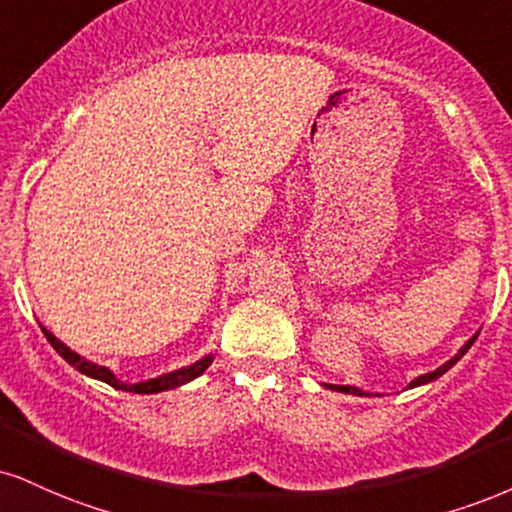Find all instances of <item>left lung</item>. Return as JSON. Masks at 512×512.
Here are the masks:
<instances>
[{
  "label": "left lung",
  "mask_w": 512,
  "mask_h": 512,
  "mask_svg": "<svg viewBox=\"0 0 512 512\" xmlns=\"http://www.w3.org/2000/svg\"><path fill=\"white\" fill-rule=\"evenodd\" d=\"M477 336H479V334H474V336L470 338V341H467V343H465V346L458 350V355H453V357H451V360H448V362H443V365H441L439 369H434V372H429V374H422V377L412 379V381H410V384H408V389H415V386L429 384V381L439 379V377H441V374H446V372H448V369H451V367L455 365V362H458V360H460V357H463V355L467 353V350H470V346H472V343H474V338H477ZM329 389H334V391H343V393H353V396H369V393H367V391H360V389H355V386H334V384H329Z\"/></svg>",
  "instance_id": "1"
}]
</instances>
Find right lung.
Instances as JSON below:
<instances>
[{"mask_svg":"<svg viewBox=\"0 0 512 512\" xmlns=\"http://www.w3.org/2000/svg\"><path fill=\"white\" fill-rule=\"evenodd\" d=\"M42 334L47 336V341L52 343V348L57 350V353H59L61 357H64L66 362H69V365L76 367L80 374H88V377L100 379V381H104V384L114 386V389L131 391V393H159V391L176 389V386H183V384H188V381H193V379L200 377V374L205 372V369H207L209 365H212V360H214L212 355H205V357H202V360L193 362V365L176 369V372L162 374V377H157V379L140 381V384H123V381H119V379L114 377L112 369H107V367H102V365H95V362L85 360V357H80L78 353H73V350H71L69 346H64V343H61L59 338L52 334V331H47L45 326H42Z\"/></svg>","mask_w":512,"mask_h":512,"instance_id":"1","label":"right lung"}]
</instances>
